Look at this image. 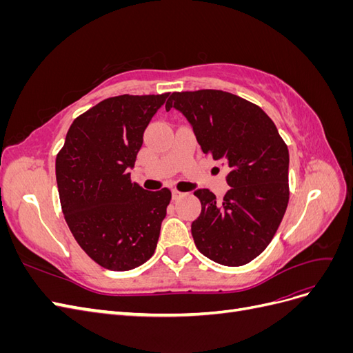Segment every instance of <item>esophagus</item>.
I'll return each mask as SVG.
<instances>
[{"label":"esophagus","instance_id":"esophagus-1","mask_svg":"<svg viewBox=\"0 0 353 353\" xmlns=\"http://www.w3.org/2000/svg\"><path fill=\"white\" fill-rule=\"evenodd\" d=\"M184 196V193H183V191H178V190H172V199L174 200H178V199H181V197H183Z\"/></svg>","mask_w":353,"mask_h":353}]
</instances>
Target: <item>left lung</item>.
Here are the masks:
<instances>
[{"label": "left lung", "mask_w": 353, "mask_h": 353, "mask_svg": "<svg viewBox=\"0 0 353 353\" xmlns=\"http://www.w3.org/2000/svg\"><path fill=\"white\" fill-rule=\"evenodd\" d=\"M205 154L228 165L231 187L222 201L208 188L194 191L200 216L191 223L196 248L210 261L241 266L274 239L287 209L288 148L259 105L221 90L172 92Z\"/></svg>", "instance_id": "obj_1"}]
</instances>
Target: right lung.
<instances>
[{
    "label": "right lung",
    "instance_id": "1",
    "mask_svg": "<svg viewBox=\"0 0 353 353\" xmlns=\"http://www.w3.org/2000/svg\"><path fill=\"white\" fill-rule=\"evenodd\" d=\"M169 92L117 95L70 125L56 157L60 205L81 249L110 271L153 256L170 190L147 191L131 179L143 134Z\"/></svg>",
    "mask_w": 353,
    "mask_h": 353
}]
</instances>
